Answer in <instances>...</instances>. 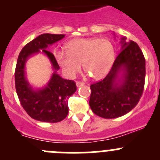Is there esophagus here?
<instances>
[{
    "mask_svg": "<svg viewBox=\"0 0 160 160\" xmlns=\"http://www.w3.org/2000/svg\"><path fill=\"white\" fill-rule=\"evenodd\" d=\"M76 85H77V88H80V87H82L84 85V83H83V82H77L76 83Z\"/></svg>",
    "mask_w": 160,
    "mask_h": 160,
    "instance_id": "obj_1",
    "label": "esophagus"
}]
</instances>
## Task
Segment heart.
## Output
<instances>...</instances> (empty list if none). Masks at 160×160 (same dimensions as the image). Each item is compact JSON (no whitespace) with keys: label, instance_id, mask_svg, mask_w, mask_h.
<instances>
[{"label":"heart","instance_id":"heart-1","mask_svg":"<svg viewBox=\"0 0 160 160\" xmlns=\"http://www.w3.org/2000/svg\"><path fill=\"white\" fill-rule=\"evenodd\" d=\"M57 62L69 78H73L82 63L93 79L103 78L110 70L114 59L112 43L106 38H77L67 45V52H55Z\"/></svg>","mask_w":160,"mask_h":160}]
</instances>
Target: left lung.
I'll return each instance as SVG.
<instances>
[{"label": "left lung", "instance_id": "obj_1", "mask_svg": "<svg viewBox=\"0 0 160 160\" xmlns=\"http://www.w3.org/2000/svg\"><path fill=\"white\" fill-rule=\"evenodd\" d=\"M120 43V52L110 72L90 85V108L104 118H115L132 111L144 89L146 60L142 52L135 42H126L125 37Z\"/></svg>", "mask_w": 160, "mask_h": 160}]
</instances>
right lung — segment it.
<instances>
[{"label":"right lung","mask_w":160,"mask_h":160,"mask_svg":"<svg viewBox=\"0 0 160 160\" xmlns=\"http://www.w3.org/2000/svg\"><path fill=\"white\" fill-rule=\"evenodd\" d=\"M64 37L65 35L49 33L38 35L24 46L18 58L14 74L18 97L27 114L39 122L56 123L63 120L69 112L68 98L77 90L75 82L62 79L57 73L59 67L56 58L46 49ZM40 51L49 58L54 72L46 87L35 90L27 80L25 63Z\"/></svg>","instance_id":"1"}]
</instances>
